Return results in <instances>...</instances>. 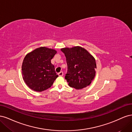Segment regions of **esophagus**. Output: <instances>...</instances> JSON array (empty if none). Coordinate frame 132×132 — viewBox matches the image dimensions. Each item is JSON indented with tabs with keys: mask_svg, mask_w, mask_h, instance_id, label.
I'll use <instances>...</instances> for the list:
<instances>
[{
	"mask_svg": "<svg viewBox=\"0 0 132 132\" xmlns=\"http://www.w3.org/2000/svg\"><path fill=\"white\" fill-rule=\"evenodd\" d=\"M58 75L59 76V77H62V76L63 75V73L62 72V71H61V72L58 73Z\"/></svg>",
	"mask_w": 132,
	"mask_h": 132,
	"instance_id": "obj_1",
	"label": "esophagus"
}]
</instances>
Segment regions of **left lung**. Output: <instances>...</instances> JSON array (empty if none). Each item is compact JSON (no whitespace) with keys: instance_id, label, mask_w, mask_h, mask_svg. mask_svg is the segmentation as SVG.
<instances>
[{"instance_id":"8db88e82","label":"left lung","mask_w":132,"mask_h":132,"mask_svg":"<svg viewBox=\"0 0 132 132\" xmlns=\"http://www.w3.org/2000/svg\"><path fill=\"white\" fill-rule=\"evenodd\" d=\"M68 66L65 79L68 85L75 89H82L90 85L96 69L94 57L87 50L80 46L63 48Z\"/></svg>"}]
</instances>
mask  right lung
Instances as JSON below:
<instances>
[{"mask_svg":"<svg viewBox=\"0 0 132 132\" xmlns=\"http://www.w3.org/2000/svg\"><path fill=\"white\" fill-rule=\"evenodd\" d=\"M56 53L55 50L41 47L26 54L22 64V75L31 89L41 92L53 85L58 77L51 63Z\"/></svg>","mask_w":132,"mask_h":132,"instance_id":"right-lung-1","label":"right lung"}]
</instances>
